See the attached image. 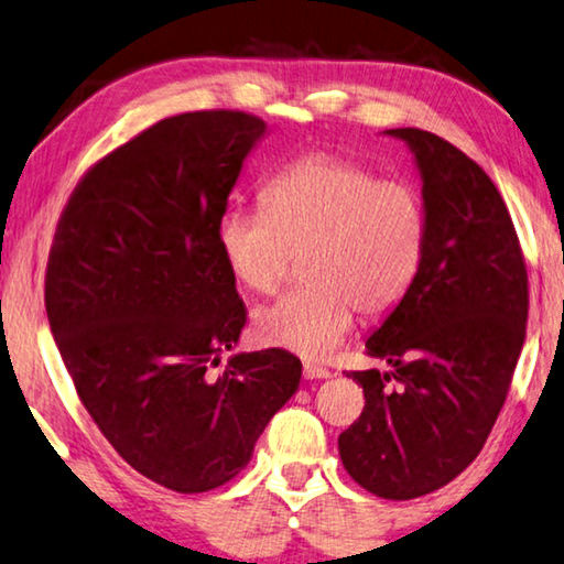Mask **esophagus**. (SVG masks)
I'll use <instances>...</instances> for the list:
<instances>
[{
    "label": "esophagus",
    "instance_id": "34e87169",
    "mask_svg": "<svg viewBox=\"0 0 564 564\" xmlns=\"http://www.w3.org/2000/svg\"><path fill=\"white\" fill-rule=\"evenodd\" d=\"M302 376H305V380H323V378H330V370L319 366V362L305 360L302 362Z\"/></svg>",
    "mask_w": 564,
    "mask_h": 564
}]
</instances>
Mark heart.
Returning a JSON list of instances; mask_svg holds the SVG:
<instances>
[{"label":"heart","instance_id":"obj_1","mask_svg":"<svg viewBox=\"0 0 564 564\" xmlns=\"http://www.w3.org/2000/svg\"><path fill=\"white\" fill-rule=\"evenodd\" d=\"M429 214L411 184L378 178L335 153H307L267 181L262 212L231 209L216 224L229 274L270 294L302 259L307 288L257 310V340L297 355H325L362 317L393 312L419 280Z\"/></svg>","mask_w":564,"mask_h":564}]
</instances>
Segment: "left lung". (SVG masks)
<instances>
[{"label": "left lung", "mask_w": 564, "mask_h": 564, "mask_svg": "<svg viewBox=\"0 0 564 564\" xmlns=\"http://www.w3.org/2000/svg\"><path fill=\"white\" fill-rule=\"evenodd\" d=\"M388 135L421 173L429 245L419 280L366 340L388 370H350L366 409L340 433L343 466L383 499L456 479L487 444L527 333V267L507 204L479 163L421 128Z\"/></svg>", "instance_id": "obj_1"}]
</instances>
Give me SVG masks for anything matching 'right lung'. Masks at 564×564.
<instances>
[{
  "instance_id": "obj_1",
  "label": "right lung",
  "mask_w": 564,
  "mask_h": 564,
  "mask_svg": "<svg viewBox=\"0 0 564 564\" xmlns=\"http://www.w3.org/2000/svg\"><path fill=\"white\" fill-rule=\"evenodd\" d=\"M267 123L198 110L151 126L85 173L45 276L50 330L110 446L161 487L234 479L300 388L280 348L237 352L247 310L216 224Z\"/></svg>"
}]
</instances>
